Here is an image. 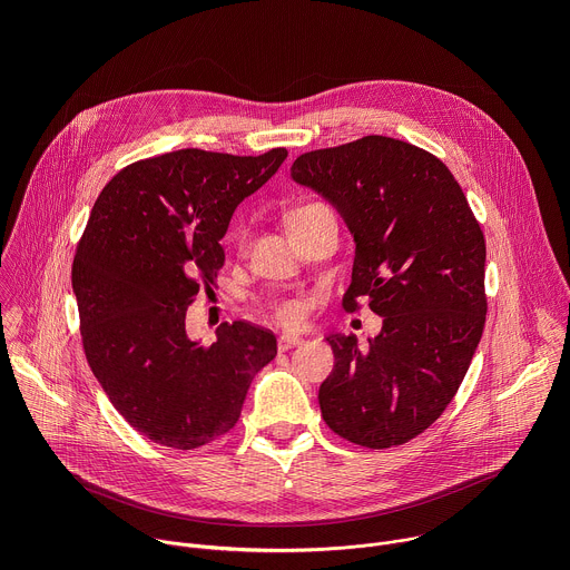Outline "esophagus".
Wrapping results in <instances>:
<instances>
[{
	"label": "esophagus",
	"instance_id": "esophagus-1",
	"mask_svg": "<svg viewBox=\"0 0 570 570\" xmlns=\"http://www.w3.org/2000/svg\"><path fill=\"white\" fill-rule=\"evenodd\" d=\"M302 343H304V338L293 336V334H282V336L277 338V347H279V352H286V350L297 347V345H302Z\"/></svg>",
	"mask_w": 570,
	"mask_h": 570
}]
</instances>
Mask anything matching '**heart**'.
Wrapping results in <instances>:
<instances>
[{
	"mask_svg": "<svg viewBox=\"0 0 570 570\" xmlns=\"http://www.w3.org/2000/svg\"><path fill=\"white\" fill-rule=\"evenodd\" d=\"M304 207H311V205H304ZM304 207H299V209H304ZM299 209H295V212H299ZM295 212H291V214H295ZM275 315L279 322L293 327V324H299L304 320V304L297 299H286L275 308Z\"/></svg>",
	"mask_w": 570,
	"mask_h": 570,
	"instance_id": "b5f03b06",
	"label": "heart"
}]
</instances>
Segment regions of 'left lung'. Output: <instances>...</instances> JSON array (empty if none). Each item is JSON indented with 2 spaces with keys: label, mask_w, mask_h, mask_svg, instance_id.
<instances>
[{
  "label": "left lung",
  "mask_w": 570,
  "mask_h": 570,
  "mask_svg": "<svg viewBox=\"0 0 570 570\" xmlns=\"http://www.w3.org/2000/svg\"><path fill=\"white\" fill-rule=\"evenodd\" d=\"M291 176L327 198L354 234L352 284L383 317L367 347L334 334L336 363L317 399L327 426L367 449L424 433L455 396L480 343L484 236L442 159L367 135L299 155Z\"/></svg>",
  "instance_id": "obj_1"
}]
</instances>
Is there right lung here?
<instances>
[{
	"label": "right lung",
	"instance_id": "obj_1",
	"mask_svg": "<svg viewBox=\"0 0 570 570\" xmlns=\"http://www.w3.org/2000/svg\"><path fill=\"white\" fill-rule=\"evenodd\" d=\"M286 155L183 148L139 159L92 207L71 266L80 336L110 403L150 442L194 451L223 438L277 354L273 332L250 322H225L216 343L200 345L185 317L223 268L234 209Z\"/></svg>",
	"mask_w": 570,
	"mask_h": 570
}]
</instances>
